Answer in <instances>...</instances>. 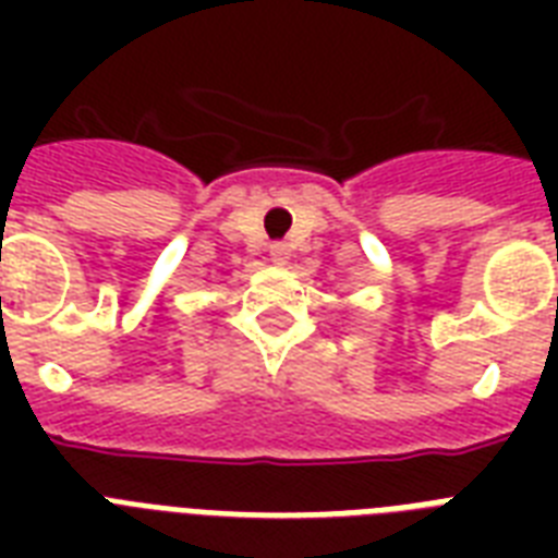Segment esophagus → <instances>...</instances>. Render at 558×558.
I'll list each match as a JSON object with an SVG mask.
<instances>
[{"mask_svg": "<svg viewBox=\"0 0 558 558\" xmlns=\"http://www.w3.org/2000/svg\"><path fill=\"white\" fill-rule=\"evenodd\" d=\"M271 260L275 263H280V266H283V263L289 260V248L283 243H275L271 245Z\"/></svg>", "mask_w": 558, "mask_h": 558, "instance_id": "1", "label": "esophagus"}]
</instances>
